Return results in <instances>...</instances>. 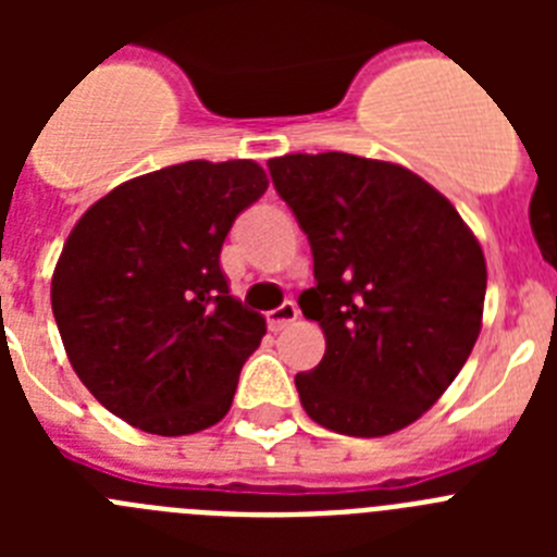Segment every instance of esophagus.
I'll return each mask as SVG.
<instances>
[{"label":"esophagus","mask_w":557,"mask_h":557,"mask_svg":"<svg viewBox=\"0 0 557 557\" xmlns=\"http://www.w3.org/2000/svg\"><path fill=\"white\" fill-rule=\"evenodd\" d=\"M295 318H298V307H295L293 301H284L282 307H275L273 312H268V326L273 329V332H282V329H287Z\"/></svg>","instance_id":"esophagus-1"}]
</instances>
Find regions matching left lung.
Returning a JSON list of instances; mask_svg holds the SVG:
<instances>
[{
	"label": "left lung",
	"instance_id": "left-lung-1",
	"mask_svg": "<svg viewBox=\"0 0 557 557\" xmlns=\"http://www.w3.org/2000/svg\"><path fill=\"white\" fill-rule=\"evenodd\" d=\"M312 245L298 304L326 337L295 376L314 424L351 437L405 430L466 366L482 329L485 256L455 206L407 166L351 152L270 159Z\"/></svg>",
	"mask_w": 557,
	"mask_h": 557
}]
</instances>
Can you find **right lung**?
<instances>
[{
  "instance_id": "right-lung-1",
  "label": "right lung",
  "mask_w": 557,
  "mask_h": 557,
  "mask_svg": "<svg viewBox=\"0 0 557 557\" xmlns=\"http://www.w3.org/2000/svg\"><path fill=\"white\" fill-rule=\"evenodd\" d=\"M264 189L256 161H186L120 184L69 234L58 332L83 385L131 426L191 435L231 410L268 329L228 293L220 250Z\"/></svg>"
}]
</instances>
